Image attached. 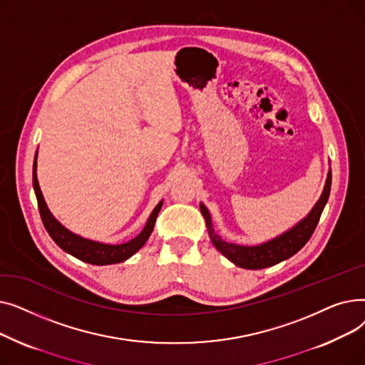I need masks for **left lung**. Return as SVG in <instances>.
<instances>
[{"instance_id":"8db88e82","label":"left lung","mask_w":365,"mask_h":365,"mask_svg":"<svg viewBox=\"0 0 365 365\" xmlns=\"http://www.w3.org/2000/svg\"><path fill=\"white\" fill-rule=\"evenodd\" d=\"M330 187H331V170L327 175V180H325V186L322 194L318 200V202L314 205V208L309 212L303 220H300L296 226H293L290 231L281 234L279 237L259 244V245H238L232 242L223 241L213 229L212 216H210L208 210L204 204L200 205L201 213L205 219L207 231L210 235V240L215 244L217 250L226 257L244 269H263V267L274 266L285 259L292 257L296 255L300 248L309 241L312 237L315 227L319 222L321 213L329 201L330 197Z\"/></svg>"}]
</instances>
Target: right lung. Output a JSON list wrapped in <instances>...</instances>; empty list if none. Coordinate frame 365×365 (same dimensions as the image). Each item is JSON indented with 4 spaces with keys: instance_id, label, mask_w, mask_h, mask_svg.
<instances>
[{
    "instance_id": "obj_1",
    "label": "right lung",
    "mask_w": 365,
    "mask_h": 365,
    "mask_svg": "<svg viewBox=\"0 0 365 365\" xmlns=\"http://www.w3.org/2000/svg\"><path fill=\"white\" fill-rule=\"evenodd\" d=\"M36 153L38 152H35L32 183H34V190H35L36 201H38V210H40V216L43 219L44 227L47 229L48 235L53 238V241L57 245L62 248V250H65L66 253L72 255L73 257L80 259L83 262H87L90 264H98V266L124 262L128 257H131L134 253H138L140 250L153 231L157 216L163 207V201L158 202V205L153 208V212L150 213V216L143 227V231L138 237H134L133 240H130L124 244H103V242L83 238L80 235L68 231V229L62 223H59L54 219V216L47 208V204L44 201L43 192H41L40 185H38V179H36Z\"/></svg>"
}]
</instances>
